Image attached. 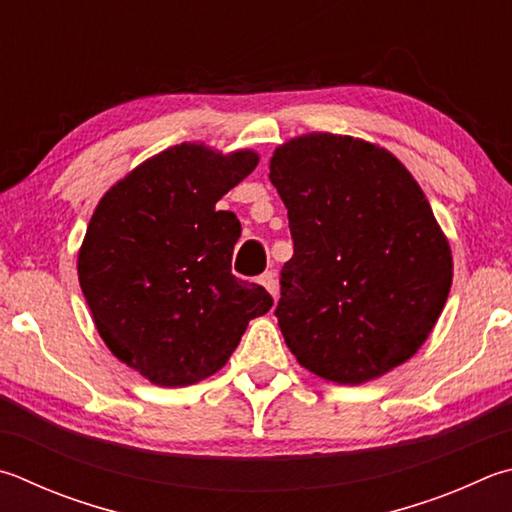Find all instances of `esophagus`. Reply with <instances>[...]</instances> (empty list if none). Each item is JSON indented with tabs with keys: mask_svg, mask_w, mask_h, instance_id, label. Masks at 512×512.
<instances>
[{
	"mask_svg": "<svg viewBox=\"0 0 512 512\" xmlns=\"http://www.w3.org/2000/svg\"><path fill=\"white\" fill-rule=\"evenodd\" d=\"M259 284H262L268 293H271L273 297L277 295V280H275V273H264V275H259V280H257Z\"/></svg>",
	"mask_w": 512,
	"mask_h": 512,
	"instance_id": "esophagus-1",
	"label": "esophagus"
}]
</instances>
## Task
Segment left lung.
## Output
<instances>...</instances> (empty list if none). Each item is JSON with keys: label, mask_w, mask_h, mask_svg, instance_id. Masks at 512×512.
<instances>
[{"label": "left lung", "mask_w": 512, "mask_h": 512, "mask_svg": "<svg viewBox=\"0 0 512 512\" xmlns=\"http://www.w3.org/2000/svg\"><path fill=\"white\" fill-rule=\"evenodd\" d=\"M268 179L293 237L275 315L297 362L362 385L410 360L448 300L452 250L407 167L376 143L311 132L277 147Z\"/></svg>", "instance_id": "obj_1"}]
</instances>
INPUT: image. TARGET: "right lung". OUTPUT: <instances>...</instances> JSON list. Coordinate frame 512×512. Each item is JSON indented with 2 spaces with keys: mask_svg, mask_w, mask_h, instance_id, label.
Returning a JSON list of instances; mask_svg holds the SVG:
<instances>
[{
  "mask_svg": "<svg viewBox=\"0 0 512 512\" xmlns=\"http://www.w3.org/2000/svg\"><path fill=\"white\" fill-rule=\"evenodd\" d=\"M253 150L181 143L111 185L78 250V280L102 342L159 387L226 365L253 318L273 306L230 273L241 226L217 201L255 170Z\"/></svg>",
  "mask_w": 512,
  "mask_h": 512,
  "instance_id": "obj_1",
  "label": "right lung"
}]
</instances>
